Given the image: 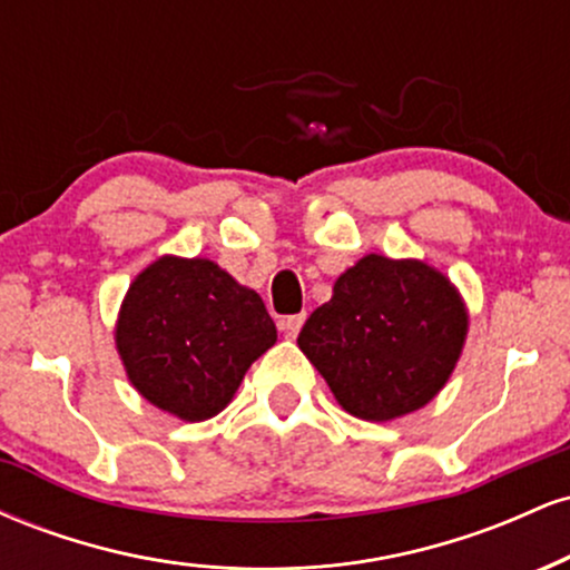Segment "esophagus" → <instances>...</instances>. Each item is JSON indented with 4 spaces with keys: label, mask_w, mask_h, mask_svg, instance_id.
<instances>
[{
    "label": "esophagus",
    "mask_w": 570,
    "mask_h": 570,
    "mask_svg": "<svg viewBox=\"0 0 570 570\" xmlns=\"http://www.w3.org/2000/svg\"><path fill=\"white\" fill-rule=\"evenodd\" d=\"M305 324V313H294V316H286L284 322H281V330H284L286 337H297L299 330H303Z\"/></svg>",
    "instance_id": "34e87169"
}]
</instances>
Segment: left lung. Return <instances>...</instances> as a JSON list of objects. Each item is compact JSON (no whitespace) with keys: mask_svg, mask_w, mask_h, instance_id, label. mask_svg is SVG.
Listing matches in <instances>:
<instances>
[{"mask_svg":"<svg viewBox=\"0 0 570 570\" xmlns=\"http://www.w3.org/2000/svg\"><path fill=\"white\" fill-rule=\"evenodd\" d=\"M469 313L448 276L421 259L367 254L311 313L299 351L340 407L362 421L421 410L453 375Z\"/></svg>","mask_w":570,"mask_h":570,"instance_id":"left-lung-1","label":"left lung"}]
</instances>
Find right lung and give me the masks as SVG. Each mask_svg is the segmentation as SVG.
I'll return each mask as SVG.
<instances>
[{"instance_id": "obj_1", "label": "right lung", "mask_w": 570, "mask_h": 570, "mask_svg": "<svg viewBox=\"0 0 570 570\" xmlns=\"http://www.w3.org/2000/svg\"><path fill=\"white\" fill-rule=\"evenodd\" d=\"M276 337L257 292L212 259L171 254L134 278L115 326L134 389L189 423L225 410Z\"/></svg>"}]
</instances>
